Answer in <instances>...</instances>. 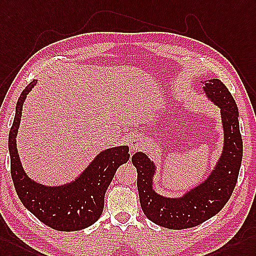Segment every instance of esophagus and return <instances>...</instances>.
Returning <instances> with one entry per match:
<instances>
[{
  "label": "esophagus",
  "mask_w": 256,
  "mask_h": 256,
  "mask_svg": "<svg viewBox=\"0 0 256 256\" xmlns=\"http://www.w3.org/2000/svg\"><path fill=\"white\" fill-rule=\"evenodd\" d=\"M143 146H144V138L141 134H132L130 139V150L134 152L141 150Z\"/></svg>",
  "instance_id": "esophagus-1"
}]
</instances>
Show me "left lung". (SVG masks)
Masks as SVG:
<instances>
[{
  "label": "left lung",
  "instance_id": "8db88e82",
  "mask_svg": "<svg viewBox=\"0 0 256 256\" xmlns=\"http://www.w3.org/2000/svg\"><path fill=\"white\" fill-rule=\"evenodd\" d=\"M201 82L205 98L220 108L224 132L222 153L206 178L182 196H165L154 189L155 162L143 152L134 153L132 158L138 172L136 186L143 213L154 224L168 229L196 227L216 215L228 202L239 175L243 146L236 101L220 79Z\"/></svg>",
  "mask_w": 256,
  "mask_h": 256
}]
</instances>
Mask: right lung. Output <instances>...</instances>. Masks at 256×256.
Segmentation results:
<instances>
[{"instance_id": "obj_1", "label": "right lung", "mask_w": 256, "mask_h": 256, "mask_svg": "<svg viewBox=\"0 0 256 256\" xmlns=\"http://www.w3.org/2000/svg\"><path fill=\"white\" fill-rule=\"evenodd\" d=\"M36 84V79L31 81L16 104L8 136L12 178L24 206L40 222L60 232H77L93 225L101 217L105 193L117 168L129 160V146L103 150L76 178L64 184L46 186L31 179L22 167L16 138L24 103Z\"/></svg>"}]
</instances>
